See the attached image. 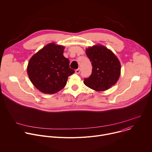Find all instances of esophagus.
Returning <instances> with one entry per match:
<instances>
[{
	"label": "esophagus",
	"instance_id": "1",
	"mask_svg": "<svg viewBox=\"0 0 152 152\" xmlns=\"http://www.w3.org/2000/svg\"><path fill=\"white\" fill-rule=\"evenodd\" d=\"M80 68H79V69H76V70H75V73H76V74H79V73H80Z\"/></svg>",
	"mask_w": 152,
	"mask_h": 152
}]
</instances>
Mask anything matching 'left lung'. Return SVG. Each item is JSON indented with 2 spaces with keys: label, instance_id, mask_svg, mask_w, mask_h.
Instances as JSON below:
<instances>
[{
  "label": "left lung",
  "instance_id": "8db88e82",
  "mask_svg": "<svg viewBox=\"0 0 152 152\" xmlns=\"http://www.w3.org/2000/svg\"><path fill=\"white\" fill-rule=\"evenodd\" d=\"M86 54L93 67L91 76L84 79L86 86L95 91H103L117 83L121 73V65L111 50L96 45L86 49Z\"/></svg>",
  "mask_w": 152,
  "mask_h": 152
}]
</instances>
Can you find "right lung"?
Masks as SVG:
<instances>
[{
	"label": "right lung",
	"instance_id": "right-lung-1",
	"mask_svg": "<svg viewBox=\"0 0 152 152\" xmlns=\"http://www.w3.org/2000/svg\"><path fill=\"white\" fill-rule=\"evenodd\" d=\"M63 46L52 42L30 59L28 75L32 84L41 92L55 94L66 85L68 77L75 73L69 60L63 55Z\"/></svg>",
	"mask_w": 152,
	"mask_h": 152
}]
</instances>
